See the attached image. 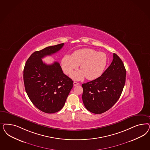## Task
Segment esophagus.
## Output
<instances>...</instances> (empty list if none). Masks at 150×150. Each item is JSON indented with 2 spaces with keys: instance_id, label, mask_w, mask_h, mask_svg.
Listing matches in <instances>:
<instances>
[{
  "instance_id": "34e87169",
  "label": "esophagus",
  "mask_w": 150,
  "mask_h": 150,
  "mask_svg": "<svg viewBox=\"0 0 150 150\" xmlns=\"http://www.w3.org/2000/svg\"><path fill=\"white\" fill-rule=\"evenodd\" d=\"M79 83L76 82H73V85L74 86H77V85H78Z\"/></svg>"
}]
</instances>
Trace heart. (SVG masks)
Returning a JSON list of instances; mask_svg holds the SVG:
<instances>
[{
  "label": "heart",
  "mask_w": 150,
  "mask_h": 150,
  "mask_svg": "<svg viewBox=\"0 0 150 150\" xmlns=\"http://www.w3.org/2000/svg\"><path fill=\"white\" fill-rule=\"evenodd\" d=\"M108 57L103 52H98L91 48H83L74 51L72 55L66 54L61 60L64 72L69 74L79 65L81 71L73 73L71 77L81 80L84 77L89 80L99 77L106 67Z\"/></svg>",
  "instance_id": "obj_1"
}]
</instances>
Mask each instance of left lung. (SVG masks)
Here are the masks:
<instances>
[{"mask_svg":"<svg viewBox=\"0 0 150 150\" xmlns=\"http://www.w3.org/2000/svg\"><path fill=\"white\" fill-rule=\"evenodd\" d=\"M126 74L122 61L114 53L110 65L100 77L82 84L83 102L87 110L99 114L110 109L121 96Z\"/></svg>","mask_w":150,"mask_h":150,"instance_id":"obj_1","label":"left lung"}]
</instances>
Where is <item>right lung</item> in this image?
Listing matches in <instances>:
<instances>
[{"label":"right lung","instance_id":"1","mask_svg":"<svg viewBox=\"0 0 150 150\" xmlns=\"http://www.w3.org/2000/svg\"><path fill=\"white\" fill-rule=\"evenodd\" d=\"M63 45L58 44L34 52L24 69L25 89L29 99L39 110L48 114L63 108L73 86V81L63 73L58 62L46 64L42 60L58 52Z\"/></svg>","mask_w":150,"mask_h":150}]
</instances>
